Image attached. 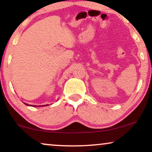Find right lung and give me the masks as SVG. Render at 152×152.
<instances>
[{
  "label": "right lung",
  "instance_id": "obj_1",
  "mask_svg": "<svg viewBox=\"0 0 152 152\" xmlns=\"http://www.w3.org/2000/svg\"><path fill=\"white\" fill-rule=\"evenodd\" d=\"M25 104H27V105H29V104H27L26 103H25ZM46 105H48V104H46ZM46 105H42V106H46ZM30 106H32V105H30Z\"/></svg>",
  "mask_w": 152,
  "mask_h": 152
}]
</instances>
